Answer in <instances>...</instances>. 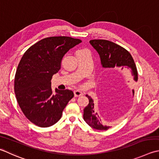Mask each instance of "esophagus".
I'll return each mask as SVG.
<instances>
[{
    "mask_svg": "<svg viewBox=\"0 0 159 159\" xmlns=\"http://www.w3.org/2000/svg\"><path fill=\"white\" fill-rule=\"evenodd\" d=\"M74 96H75V97H77V96H80L83 94V92H81L80 91H79V90H75V91L74 92Z\"/></svg>",
    "mask_w": 159,
    "mask_h": 159,
    "instance_id": "1",
    "label": "esophagus"
}]
</instances>
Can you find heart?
Returning a JSON list of instances; mask_svg holds the SVG:
<instances>
[{
	"label": "heart",
	"instance_id": "1",
	"mask_svg": "<svg viewBox=\"0 0 159 159\" xmlns=\"http://www.w3.org/2000/svg\"><path fill=\"white\" fill-rule=\"evenodd\" d=\"M87 51L86 49H80V50H79L77 52V53H81V52H85Z\"/></svg>",
	"mask_w": 159,
	"mask_h": 159
}]
</instances>
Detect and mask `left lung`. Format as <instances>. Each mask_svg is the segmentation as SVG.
I'll use <instances>...</instances> for the list:
<instances>
[{
    "label": "left lung",
    "mask_w": 159,
    "mask_h": 159,
    "mask_svg": "<svg viewBox=\"0 0 159 159\" xmlns=\"http://www.w3.org/2000/svg\"><path fill=\"white\" fill-rule=\"evenodd\" d=\"M89 43L99 54L101 58L102 67L104 68L124 67L131 69L134 80H138V72L134 61L125 48L113 42L107 40H91ZM133 96L134 95V90H132ZM89 99V103L83 110V119L88 125L92 128L98 130H107L110 126L103 125L101 123L98 114L94 111V101L89 96L86 95Z\"/></svg>",
    "instance_id": "1"
}]
</instances>
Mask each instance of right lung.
Returning a JSON list of instances; mask_svg holds the SVG:
<instances>
[{"label": "right lung", "mask_w": 159, "mask_h": 159, "mask_svg": "<svg viewBox=\"0 0 159 159\" xmlns=\"http://www.w3.org/2000/svg\"><path fill=\"white\" fill-rule=\"evenodd\" d=\"M81 42L69 36L48 37L31 46L21 58L15 74L14 92L23 113L34 125H54L74 97L69 89H56L53 93L51 80L61 69L64 55Z\"/></svg>", "instance_id": "add662e5"}]
</instances>
